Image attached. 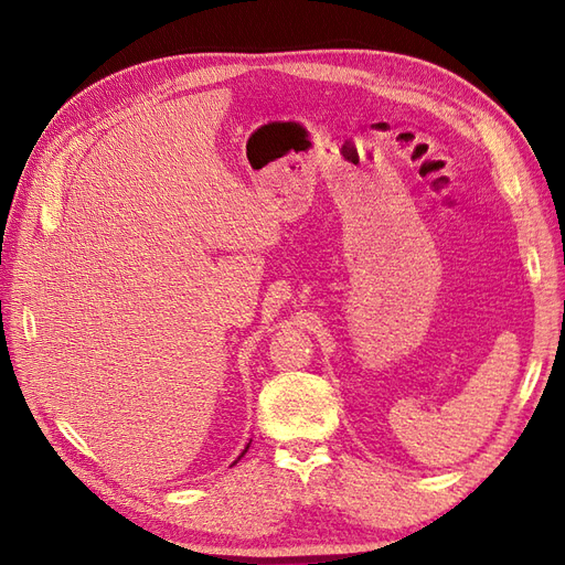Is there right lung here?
Returning <instances> with one entry per match:
<instances>
[{
	"label": "right lung",
	"mask_w": 565,
	"mask_h": 565,
	"mask_svg": "<svg viewBox=\"0 0 565 565\" xmlns=\"http://www.w3.org/2000/svg\"><path fill=\"white\" fill-rule=\"evenodd\" d=\"M249 443H252V440H249ZM249 443H247V448H249ZM247 448H245V450H243V455H245V452H247ZM243 455H241V457H243ZM241 457H237V459H235V461H233V465H237V461H241Z\"/></svg>",
	"instance_id": "1"
}]
</instances>
